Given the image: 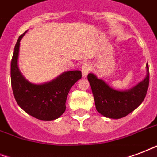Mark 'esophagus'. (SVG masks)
I'll return each instance as SVG.
<instances>
[{"mask_svg":"<svg viewBox=\"0 0 157 157\" xmlns=\"http://www.w3.org/2000/svg\"><path fill=\"white\" fill-rule=\"evenodd\" d=\"M90 70V65L89 63H84L82 67H81V72H82V76L86 77L88 75Z\"/></svg>","mask_w":157,"mask_h":157,"instance_id":"obj_1","label":"esophagus"}]
</instances>
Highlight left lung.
<instances>
[{
	"instance_id": "1",
	"label": "left lung",
	"mask_w": 157,
	"mask_h": 157,
	"mask_svg": "<svg viewBox=\"0 0 157 157\" xmlns=\"http://www.w3.org/2000/svg\"><path fill=\"white\" fill-rule=\"evenodd\" d=\"M147 76L131 89H113L94 73L88 74V81L94 95L96 110L106 118H124L135 110L146 97L149 86V67L146 66Z\"/></svg>"
}]
</instances>
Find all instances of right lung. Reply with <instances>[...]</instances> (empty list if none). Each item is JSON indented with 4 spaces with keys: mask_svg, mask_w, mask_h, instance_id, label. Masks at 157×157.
I'll use <instances>...</instances> for the list:
<instances>
[{
    "mask_svg": "<svg viewBox=\"0 0 157 157\" xmlns=\"http://www.w3.org/2000/svg\"><path fill=\"white\" fill-rule=\"evenodd\" d=\"M19 37L10 64L11 86L16 102L23 110L34 118L51 121L57 119L66 110V100L69 90L81 78V71H65L52 81L34 84L23 76L18 66L20 40Z\"/></svg>",
    "mask_w": 157,
    "mask_h": 157,
    "instance_id": "right-lung-1",
    "label": "right lung"
}]
</instances>
